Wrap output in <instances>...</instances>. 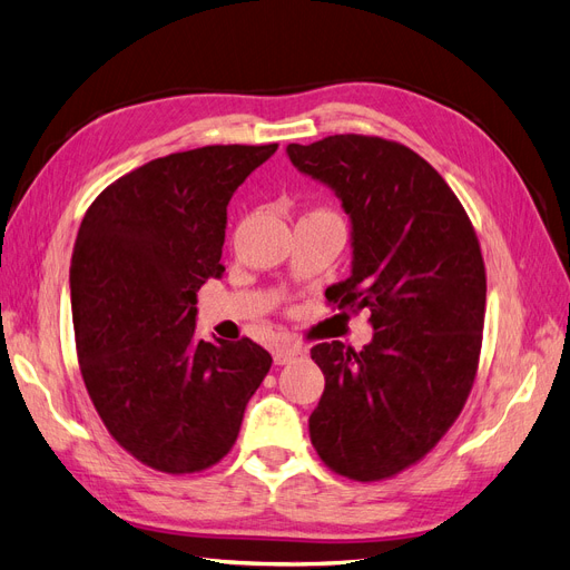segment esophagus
Returning <instances> with one entry per match:
<instances>
[{
  "mask_svg": "<svg viewBox=\"0 0 570 570\" xmlns=\"http://www.w3.org/2000/svg\"><path fill=\"white\" fill-rule=\"evenodd\" d=\"M304 354H306V347H302V344L285 342V344H278V347L273 350V361L278 366H285V364H289V361H295V358H299Z\"/></svg>",
  "mask_w": 570,
  "mask_h": 570,
  "instance_id": "esophagus-1",
  "label": "esophagus"
}]
</instances>
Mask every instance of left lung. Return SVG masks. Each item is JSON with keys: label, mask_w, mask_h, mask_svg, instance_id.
<instances>
[{"label": "left lung", "mask_w": 570, "mask_h": 570, "mask_svg": "<svg viewBox=\"0 0 570 570\" xmlns=\"http://www.w3.org/2000/svg\"><path fill=\"white\" fill-rule=\"evenodd\" d=\"M287 154L352 218V275L325 299L368 308L375 331L361 352L312 350L325 390L308 435L331 471L387 480L433 450L471 394L488 292L478 235L452 187L400 142L347 132Z\"/></svg>", "instance_id": "1"}]
</instances>
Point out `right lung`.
Returning a JSON list of instances; mask_svg holds the SVG:
<instances>
[{"label": "right lung", "mask_w": 570, "mask_h": 570, "mask_svg": "<svg viewBox=\"0 0 570 570\" xmlns=\"http://www.w3.org/2000/svg\"><path fill=\"white\" fill-rule=\"evenodd\" d=\"M278 145H209L154 159L90 204L71 258L76 350L109 435L154 471L226 456L273 358L249 337L195 335L197 289L220 278L226 209Z\"/></svg>", "instance_id": "1"}]
</instances>
